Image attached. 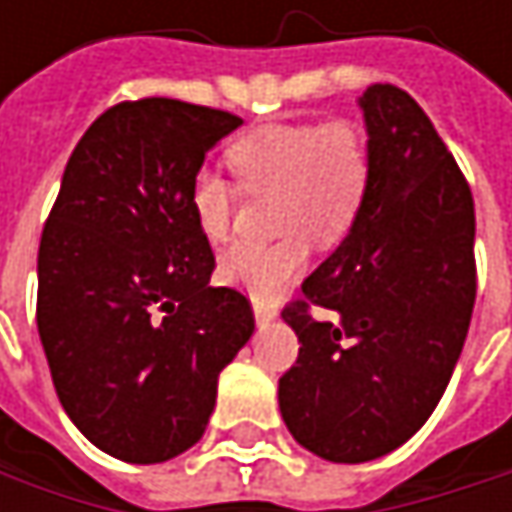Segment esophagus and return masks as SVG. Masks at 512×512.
Listing matches in <instances>:
<instances>
[{"mask_svg":"<svg viewBox=\"0 0 512 512\" xmlns=\"http://www.w3.org/2000/svg\"><path fill=\"white\" fill-rule=\"evenodd\" d=\"M252 308H255L257 326H266V323H272V320L278 317V311H275L272 305H266V302H255Z\"/></svg>","mask_w":512,"mask_h":512,"instance_id":"34e87169","label":"esophagus"}]
</instances>
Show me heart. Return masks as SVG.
I'll use <instances>...</instances> for the list:
<instances>
[{
    "label": "heart",
    "mask_w": 512,
    "mask_h": 512,
    "mask_svg": "<svg viewBox=\"0 0 512 512\" xmlns=\"http://www.w3.org/2000/svg\"><path fill=\"white\" fill-rule=\"evenodd\" d=\"M231 165L252 192H278V243H234L219 257L225 284L255 299L287 290L308 263V237L335 246L353 228L370 183L367 145L350 124H266L231 145ZM237 189L210 168L189 183L195 228L219 243L231 234Z\"/></svg>",
    "instance_id": "heart-1"
}]
</instances>
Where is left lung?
<instances>
[{
	"label": "left lung",
	"mask_w": 512,
	"mask_h": 512,
	"mask_svg": "<svg viewBox=\"0 0 512 512\" xmlns=\"http://www.w3.org/2000/svg\"><path fill=\"white\" fill-rule=\"evenodd\" d=\"M370 183L344 243L284 308L299 338L278 379L293 439L329 462H370L439 406L474 308V201L424 109L394 85L358 97ZM308 304H320L314 318Z\"/></svg>",
	"instance_id": "obj_1"
}]
</instances>
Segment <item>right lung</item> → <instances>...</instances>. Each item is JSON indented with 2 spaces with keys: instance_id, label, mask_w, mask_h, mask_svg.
<instances>
[{
  "instance_id": "right-lung-1",
  "label": "right lung",
  "mask_w": 512,
  "mask_h": 512,
  "mask_svg": "<svg viewBox=\"0 0 512 512\" xmlns=\"http://www.w3.org/2000/svg\"><path fill=\"white\" fill-rule=\"evenodd\" d=\"M243 121L168 97L103 112L67 159L38 252V332L76 430L124 462H165L207 430L219 373L255 332L210 287L189 183Z\"/></svg>"
}]
</instances>
